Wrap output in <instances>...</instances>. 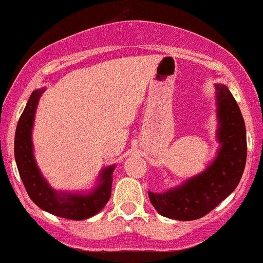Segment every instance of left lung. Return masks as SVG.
<instances>
[{"label": "left lung", "mask_w": 263, "mask_h": 263, "mask_svg": "<svg viewBox=\"0 0 263 263\" xmlns=\"http://www.w3.org/2000/svg\"><path fill=\"white\" fill-rule=\"evenodd\" d=\"M218 139L221 148L212 164L182 185L164 193L149 191V199L162 216L178 221L202 218L238 185L247 158L243 117L226 85H216Z\"/></svg>", "instance_id": "obj_1"}]
</instances>
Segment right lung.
I'll return each mask as SVG.
<instances>
[{
	"mask_svg": "<svg viewBox=\"0 0 263 263\" xmlns=\"http://www.w3.org/2000/svg\"><path fill=\"white\" fill-rule=\"evenodd\" d=\"M44 91L45 89H39L31 94L16 128L15 159L20 177L31 200L41 210L72 221L90 218L108 203L111 194L112 172L115 165H110L101 171L97 187L87 194L58 192L50 187L36 164L31 139L36 108Z\"/></svg>",
	"mask_w": 263,
	"mask_h": 263,
	"instance_id": "obj_1",
	"label": "right lung"
}]
</instances>
